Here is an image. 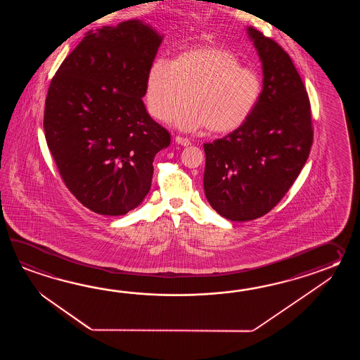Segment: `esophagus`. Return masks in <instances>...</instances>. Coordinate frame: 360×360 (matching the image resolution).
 Returning a JSON list of instances; mask_svg holds the SVG:
<instances>
[{
	"label": "esophagus",
	"mask_w": 360,
	"mask_h": 360,
	"mask_svg": "<svg viewBox=\"0 0 360 360\" xmlns=\"http://www.w3.org/2000/svg\"><path fill=\"white\" fill-rule=\"evenodd\" d=\"M175 143H176V144H179V146H189L191 144V140H188V139L181 138V136H176V138H175Z\"/></svg>",
	"instance_id": "esophagus-1"
}]
</instances>
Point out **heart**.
I'll list each match as a JSON object with an SVG mask.
<instances>
[{
    "instance_id": "b5f03b06",
    "label": "heart",
    "mask_w": 360,
    "mask_h": 360,
    "mask_svg": "<svg viewBox=\"0 0 360 360\" xmlns=\"http://www.w3.org/2000/svg\"><path fill=\"white\" fill-rule=\"evenodd\" d=\"M260 95V77L225 47H191L169 63L155 59L146 73V109L154 120L169 121L186 100L172 117L183 132H233L252 115Z\"/></svg>"
}]
</instances>
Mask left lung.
Instances as JSON below:
<instances>
[{"label": "left lung", "mask_w": 360, "mask_h": 360, "mask_svg": "<svg viewBox=\"0 0 360 360\" xmlns=\"http://www.w3.org/2000/svg\"><path fill=\"white\" fill-rule=\"evenodd\" d=\"M245 31L261 61L260 99L240 127L203 146L207 200L231 221L268 214L299 176L313 144L310 103L290 55L252 27Z\"/></svg>", "instance_id": "8db88e82"}]
</instances>
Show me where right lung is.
<instances>
[{
  "instance_id": "add662e5",
  "label": "right lung",
  "mask_w": 360,
  "mask_h": 360,
  "mask_svg": "<svg viewBox=\"0 0 360 360\" xmlns=\"http://www.w3.org/2000/svg\"><path fill=\"white\" fill-rule=\"evenodd\" d=\"M163 34L131 19L89 33L65 58L45 103L47 146L70 193L107 216L130 212L150 191L169 131L148 115V69Z\"/></svg>"
}]
</instances>
